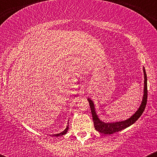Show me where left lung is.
<instances>
[{"label": "left lung", "mask_w": 157, "mask_h": 157, "mask_svg": "<svg viewBox=\"0 0 157 157\" xmlns=\"http://www.w3.org/2000/svg\"><path fill=\"white\" fill-rule=\"evenodd\" d=\"M143 73H144V90H143V97H142V100L141 105H140L137 111L135 112L131 117L125 120H122V121L118 122H106L102 121L99 118L98 115L97 114L96 109H95V105L94 103L93 100H91L90 98H88V101L89 102L90 108H91V114H92L94 124V128L97 131L102 133V134H111L115 132H118L126 128L129 127L131 125L134 123L140 116L142 113H143L144 110L145 109L147 103V75L145 72V67H143Z\"/></svg>", "instance_id": "8db88e82"}]
</instances>
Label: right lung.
Masks as SVG:
<instances>
[{
	"mask_svg": "<svg viewBox=\"0 0 157 157\" xmlns=\"http://www.w3.org/2000/svg\"><path fill=\"white\" fill-rule=\"evenodd\" d=\"M68 130V125L66 126V128L63 131H62V132L59 133V134H52L51 136H63V135L66 134V133H67V131Z\"/></svg>",
	"mask_w": 157,
	"mask_h": 157,
	"instance_id": "obj_1",
	"label": "right lung"
}]
</instances>
